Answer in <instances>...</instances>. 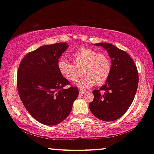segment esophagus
Wrapping results in <instances>:
<instances>
[{"mask_svg": "<svg viewBox=\"0 0 154 154\" xmlns=\"http://www.w3.org/2000/svg\"><path fill=\"white\" fill-rule=\"evenodd\" d=\"M85 93V91H84V90H79L80 95H83V94H84Z\"/></svg>", "mask_w": 154, "mask_h": 154, "instance_id": "esophagus-1", "label": "esophagus"}]
</instances>
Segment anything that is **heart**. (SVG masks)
I'll return each mask as SVG.
<instances>
[{
  "label": "heart",
  "instance_id": "heart-1",
  "mask_svg": "<svg viewBox=\"0 0 154 154\" xmlns=\"http://www.w3.org/2000/svg\"><path fill=\"white\" fill-rule=\"evenodd\" d=\"M72 63L60 60L57 63L58 71L61 75L69 81H75L81 69L83 75L76 82L82 89L91 88L94 84L101 85L109 79L112 69L109 57L104 52H97L92 48L81 47L71 54Z\"/></svg>",
  "mask_w": 154,
  "mask_h": 154
}]
</instances>
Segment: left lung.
<instances>
[{"label":"left lung","instance_id":"1","mask_svg":"<svg viewBox=\"0 0 154 154\" xmlns=\"http://www.w3.org/2000/svg\"><path fill=\"white\" fill-rule=\"evenodd\" d=\"M95 45L102 46L109 52L112 69L105 85L92 92L94 100L89 108L97 119L113 121L121 118L133 102L139 83L137 69L124 50L106 43Z\"/></svg>","mask_w":154,"mask_h":154}]
</instances>
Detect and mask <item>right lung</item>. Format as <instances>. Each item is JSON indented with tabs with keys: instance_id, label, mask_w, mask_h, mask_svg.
<instances>
[{
	"instance_id": "right-lung-1",
	"label": "right lung",
	"mask_w": 154,
	"mask_h": 154,
	"mask_svg": "<svg viewBox=\"0 0 154 154\" xmlns=\"http://www.w3.org/2000/svg\"><path fill=\"white\" fill-rule=\"evenodd\" d=\"M67 48L65 43L41 46L27 53L18 68L17 87L21 100L27 111L46 125L64 121L79 95V89L58 71V59Z\"/></svg>"
}]
</instances>
